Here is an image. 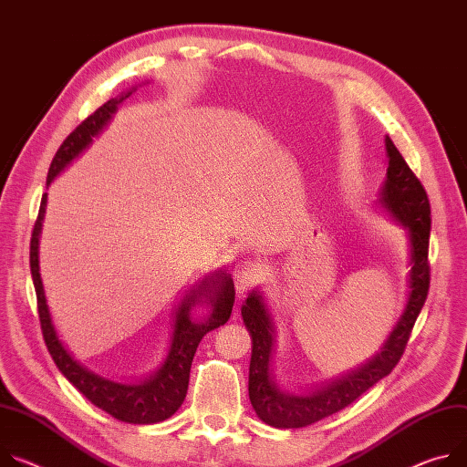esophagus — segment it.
Returning <instances> with one entry per match:
<instances>
[{
	"label": "esophagus",
	"instance_id": "esophagus-1",
	"mask_svg": "<svg viewBox=\"0 0 467 467\" xmlns=\"http://www.w3.org/2000/svg\"><path fill=\"white\" fill-rule=\"evenodd\" d=\"M233 277H234V285L238 294L247 292L251 286H255L257 283H261L263 279V270L255 261L249 259H240L234 263L233 268Z\"/></svg>",
	"mask_w": 467,
	"mask_h": 467
}]
</instances>
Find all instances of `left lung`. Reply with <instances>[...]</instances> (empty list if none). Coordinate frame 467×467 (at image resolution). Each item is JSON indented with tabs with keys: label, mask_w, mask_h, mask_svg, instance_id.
I'll return each instance as SVG.
<instances>
[{
	"label": "left lung",
	"mask_w": 467,
	"mask_h": 467,
	"mask_svg": "<svg viewBox=\"0 0 467 467\" xmlns=\"http://www.w3.org/2000/svg\"><path fill=\"white\" fill-rule=\"evenodd\" d=\"M389 158L388 181L381 192V204L410 231L411 270H410V298L406 309L388 337L381 352L359 370L347 378L311 393L309 397L285 395L270 378V358L274 348V326L263 304V298L253 292L242 306V318L251 335V363H249V400L253 410L270 427L302 429L341 411L359 399L376 381L386 378L400 361L410 341L413 324L425 306L431 286V202L420 181L406 163L391 138H386Z\"/></svg>",
	"instance_id": "1"
}]
</instances>
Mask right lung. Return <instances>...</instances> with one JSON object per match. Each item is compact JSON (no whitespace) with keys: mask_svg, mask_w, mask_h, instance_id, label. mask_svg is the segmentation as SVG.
Instances as JSON below:
<instances>
[{"mask_svg":"<svg viewBox=\"0 0 467 467\" xmlns=\"http://www.w3.org/2000/svg\"><path fill=\"white\" fill-rule=\"evenodd\" d=\"M130 95L132 91L120 95L119 99L108 100L86 120H81V124L76 126V130H72L57 149L50 165L47 184H50L56 179V175H59L67 167V163H70L83 149L91 143V140L102 130V126L115 113L117 106ZM45 206H47V193L42 195L38 216L31 231L29 266H31V277L36 292V309H38L42 337H45V343L48 347V352L54 363L79 393L86 395V399H89L97 408L104 410L106 413H109L119 420L132 422V425H150V422H160V420H165L167 417H171L186 399L190 368H192V361L201 338L208 331L223 326L231 317L233 302H234V285L231 277L225 274L216 275L218 279L212 285L202 281V286H199L197 290L186 296V300L177 311L171 348H169V354L161 368L152 378H149L147 381L138 386L115 384V381L104 379L89 372L88 368H83L78 361H74L56 335L50 311L47 306V298H45V288H42V281L38 274V234L42 227V218H45ZM202 293L207 294V299L213 304V313L204 325H195L191 322L189 309Z\"/></svg>","mask_w":467,"mask_h":467,"instance_id":"right-lung-1","label":"right lung"}]
</instances>
